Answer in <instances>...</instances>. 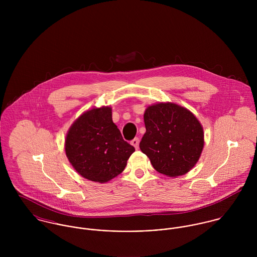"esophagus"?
Segmentation results:
<instances>
[{
    "mask_svg": "<svg viewBox=\"0 0 257 257\" xmlns=\"http://www.w3.org/2000/svg\"><path fill=\"white\" fill-rule=\"evenodd\" d=\"M132 145L138 149V148H139V145H140V139H139V138L134 139V140L132 141Z\"/></svg>",
    "mask_w": 257,
    "mask_h": 257,
    "instance_id": "34e87169",
    "label": "esophagus"
}]
</instances>
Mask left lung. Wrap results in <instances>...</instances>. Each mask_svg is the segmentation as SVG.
Wrapping results in <instances>:
<instances>
[{
	"label": "left lung",
	"instance_id": "1",
	"mask_svg": "<svg viewBox=\"0 0 257 257\" xmlns=\"http://www.w3.org/2000/svg\"><path fill=\"white\" fill-rule=\"evenodd\" d=\"M147 132L140 144L153 168L168 177L188 173L204 148V131L192 111L174 103L148 106L144 114Z\"/></svg>",
	"mask_w": 257,
	"mask_h": 257
}]
</instances>
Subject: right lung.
Here are the masks:
<instances>
[{
    "label": "right lung",
    "instance_id": "add662e5",
    "mask_svg": "<svg viewBox=\"0 0 257 257\" xmlns=\"http://www.w3.org/2000/svg\"><path fill=\"white\" fill-rule=\"evenodd\" d=\"M135 150L123 141L108 106L84 111L65 139V153L74 169L98 183H106L120 174Z\"/></svg>",
    "mask_w": 257,
    "mask_h": 257
}]
</instances>
